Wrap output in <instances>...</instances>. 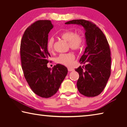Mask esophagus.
<instances>
[{
	"instance_id": "esophagus-1",
	"label": "esophagus",
	"mask_w": 127,
	"mask_h": 127,
	"mask_svg": "<svg viewBox=\"0 0 127 127\" xmlns=\"http://www.w3.org/2000/svg\"><path fill=\"white\" fill-rule=\"evenodd\" d=\"M68 70L69 72H71V71H73L74 69H73L72 68H68Z\"/></svg>"
}]
</instances>
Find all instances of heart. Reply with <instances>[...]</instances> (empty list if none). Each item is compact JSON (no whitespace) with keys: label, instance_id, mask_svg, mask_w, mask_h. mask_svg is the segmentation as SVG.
<instances>
[{"label":"heart","instance_id":"obj_1","mask_svg":"<svg viewBox=\"0 0 127 127\" xmlns=\"http://www.w3.org/2000/svg\"><path fill=\"white\" fill-rule=\"evenodd\" d=\"M61 37L62 39L68 42L69 46L73 50H78L83 45V37L80 34L75 33L73 31H65L61 34ZM54 38L50 37L47 43V48L49 51H52L54 45ZM74 55L72 53H69L61 54L56 58V63L63 64L66 66H69L72 62L74 61Z\"/></svg>","mask_w":127,"mask_h":127}]
</instances>
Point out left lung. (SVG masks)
<instances>
[{
  "instance_id": "1",
  "label": "left lung",
  "mask_w": 127,
  "mask_h": 127,
  "mask_svg": "<svg viewBox=\"0 0 127 127\" xmlns=\"http://www.w3.org/2000/svg\"><path fill=\"white\" fill-rule=\"evenodd\" d=\"M66 25H78L85 31L86 48L79 59L85 65L75 69L78 73V91L87 97H95L104 90L111 73L109 45L101 30L94 23L84 20H74Z\"/></svg>"
}]
</instances>
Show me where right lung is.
I'll use <instances>...</instances> for the list:
<instances>
[{
    "label": "right lung",
    "mask_w": 127,
    "mask_h": 127,
    "mask_svg": "<svg viewBox=\"0 0 127 127\" xmlns=\"http://www.w3.org/2000/svg\"><path fill=\"white\" fill-rule=\"evenodd\" d=\"M53 28L50 21H36L26 30L21 42L24 76L34 93L44 98L57 93L68 73L62 64H57L52 69L47 66L50 57L47 48L48 33Z\"/></svg>",
    "instance_id": "1"
}]
</instances>
